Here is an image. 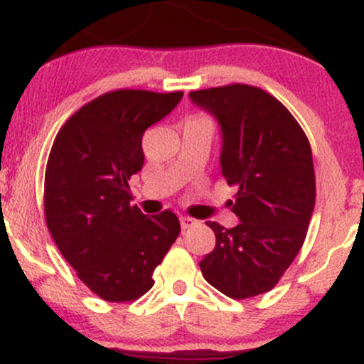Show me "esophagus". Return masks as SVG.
<instances>
[{
  "instance_id": "34e87169",
  "label": "esophagus",
  "mask_w": 364,
  "mask_h": 364,
  "mask_svg": "<svg viewBox=\"0 0 364 364\" xmlns=\"http://www.w3.org/2000/svg\"><path fill=\"white\" fill-rule=\"evenodd\" d=\"M179 224H181V229H188L191 228V225H195L196 220L191 219V217H181V219H179Z\"/></svg>"
}]
</instances>
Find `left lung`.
<instances>
[{
  "label": "left lung",
  "mask_w": 364,
  "mask_h": 364,
  "mask_svg": "<svg viewBox=\"0 0 364 364\" xmlns=\"http://www.w3.org/2000/svg\"><path fill=\"white\" fill-rule=\"evenodd\" d=\"M195 106L210 112L223 136L220 169L237 186L232 229L207 225L215 248L200 262L205 281L235 299L270 291L306 237L315 207L310 141L277 99L258 87L232 83L190 92Z\"/></svg>",
  "instance_id": "1"
}]
</instances>
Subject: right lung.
<instances>
[{
  "mask_svg": "<svg viewBox=\"0 0 364 364\" xmlns=\"http://www.w3.org/2000/svg\"><path fill=\"white\" fill-rule=\"evenodd\" d=\"M183 92L114 90L85 104L54 139L44 214L54 243L78 279L106 301L140 298L181 231L171 210L145 215L128 179L144 166L145 129L169 114Z\"/></svg>",
  "mask_w": 364,
  "mask_h": 364,
  "instance_id": "right-lung-1",
  "label": "right lung"
}]
</instances>
